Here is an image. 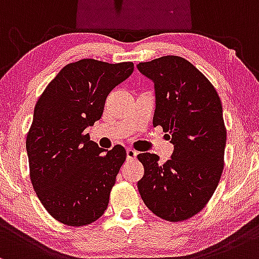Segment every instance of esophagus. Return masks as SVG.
<instances>
[{
	"instance_id": "obj_1",
	"label": "esophagus",
	"mask_w": 259,
	"mask_h": 259,
	"mask_svg": "<svg viewBox=\"0 0 259 259\" xmlns=\"http://www.w3.org/2000/svg\"><path fill=\"white\" fill-rule=\"evenodd\" d=\"M126 153H127V160H135V159L137 158V152L131 149V148H128V149L126 150Z\"/></svg>"
}]
</instances>
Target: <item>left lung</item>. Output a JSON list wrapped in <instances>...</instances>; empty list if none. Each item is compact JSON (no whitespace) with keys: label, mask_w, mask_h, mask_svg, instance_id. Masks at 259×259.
Returning <instances> with one entry per match:
<instances>
[{"label":"left lung","mask_w":259,"mask_h":259,"mask_svg":"<svg viewBox=\"0 0 259 259\" xmlns=\"http://www.w3.org/2000/svg\"><path fill=\"white\" fill-rule=\"evenodd\" d=\"M137 68L154 83L153 124L161 126L174 144L164 164L156 154H138L144 166L139 194L155 215L182 222L205 207L222 177L226 144L222 101L204 74L182 57L162 56Z\"/></svg>","instance_id":"obj_1"}]
</instances>
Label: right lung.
Returning a JSON list of instances; mask_svg holds the SVG:
<instances>
[{"label": "right lung", "instance_id": "1", "mask_svg": "<svg viewBox=\"0 0 259 259\" xmlns=\"http://www.w3.org/2000/svg\"><path fill=\"white\" fill-rule=\"evenodd\" d=\"M133 68L132 62L77 61L63 67L37 100L25 143L30 180L57 222L88 225L106 210L126 150L101 149L85 128L100 120L109 93Z\"/></svg>", "mask_w": 259, "mask_h": 259}]
</instances>
